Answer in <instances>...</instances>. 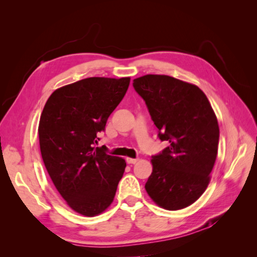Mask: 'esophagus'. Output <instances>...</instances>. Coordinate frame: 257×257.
I'll list each match as a JSON object with an SVG mask.
<instances>
[{"mask_svg": "<svg viewBox=\"0 0 257 257\" xmlns=\"http://www.w3.org/2000/svg\"><path fill=\"white\" fill-rule=\"evenodd\" d=\"M138 161V159H132V158H126L127 164H135V163Z\"/></svg>", "mask_w": 257, "mask_h": 257, "instance_id": "34e87169", "label": "esophagus"}]
</instances>
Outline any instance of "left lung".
Returning a JSON list of instances; mask_svg holds the SVG:
<instances>
[{"mask_svg":"<svg viewBox=\"0 0 257 257\" xmlns=\"http://www.w3.org/2000/svg\"><path fill=\"white\" fill-rule=\"evenodd\" d=\"M159 138L169 146L152 155V174L145 185L160 207L179 210L192 205L210 181L217 154L220 130L205 93L198 87L166 75L134 79Z\"/></svg>","mask_w":257,"mask_h":257,"instance_id":"obj_1","label":"left lung"}]
</instances>
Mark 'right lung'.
<instances>
[{"label":"right lung","instance_id":"right-lung-1","mask_svg":"<svg viewBox=\"0 0 257 257\" xmlns=\"http://www.w3.org/2000/svg\"><path fill=\"white\" fill-rule=\"evenodd\" d=\"M130 77H91L54 91L38 125L41 153L58 192L76 212L94 216L110 206L126 163L96 147Z\"/></svg>","mask_w":257,"mask_h":257}]
</instances>
